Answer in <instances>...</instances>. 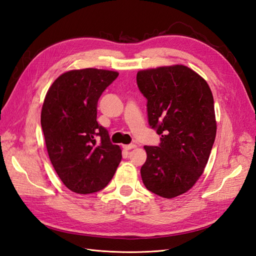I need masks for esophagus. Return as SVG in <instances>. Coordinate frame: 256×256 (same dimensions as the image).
I'll use <instances>...</instances> for the list:
<instances>
[{
    "label": "esophagus",
    "instance_id": "34e87169",
    "mask_svg": "<svg viewBox=\"0 0 256 256\" xmlns=\"http://www.w3.org/2000/svg\"><path fill=\"white\" fill-rule=\"evenodd\" d=\"M136 144H128V145H124V148L125 150H132V148H136Z\"/></svg>",
    "mask_w": 256,
    "mask_h": 256
}]
</instances>
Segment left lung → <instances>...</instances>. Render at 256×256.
<instances>
[{"label":"left lung","mask_w":256,"mask_h":256,"mask_svg":"<svg viewBox=\"0 0 256 256\" xmlns=\"http://www.w3.org/2000/svg\"><path fill=\"white\" fill-rule=\"evenodd\" d=\"M136 83L147 99L150 126L161 136L158 146H144L143 184L159 196H178L203 174L212 148V92L202 76L184 65L140 70Z\"/></svg>","instance_id":"left-lung-1"}]
</instances>
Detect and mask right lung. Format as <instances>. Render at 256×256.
I'll list each match as a JSON object with an SVG mask.
<instances>
[{
    "label": "right lung",
    "mask_w": 256,
    "mask_h": 256,
    "mask_svg": "<svg viewBox=\"0 0 256 256\" xmlns=\"http://www.w3.org/2000/svg\"><path fill=\"white\" fill-rule=\"evenodd\" d=\"M118 76L85 68L53 82L42 109V128L51 164L66 187L80 194L104 189L122 160V150L97 122V104Z\"/></svg>",
    "instance_id": "1"
}]
</instances>
